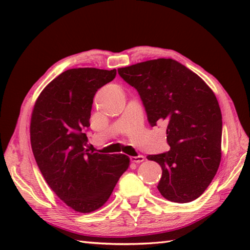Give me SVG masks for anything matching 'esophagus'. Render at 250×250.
Segmentation results:
<instances>
[{
  "label": "esophagus",
  "mask_w": 250,
  "mask_h": 250,
  "mask_svg": "<svg viewBox=\"0 0 250 250\" xmlns=\"http://www.w3.org/2000/svg\"><path fill=\"white\" fill-rule=\"evenodd\" d=\"M130 160H131V162H133V163H141V162L144 161V157H143V156L131 157Z\"/></svg>",
  "instance_id": "obj_1"
}]
</instances>
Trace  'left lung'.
<instances>
[{"label":"left lung","mask_w":250,"mask_h":250,"mask_svg":"<svg viewBox=\"0 0 250 250\" xmlns=\"http://www.w3.org/2000/svg\"><path fill=\"white\" fill-rule=\"evenodd\" d=\"M142 99L151 126L167 125V152L149 155L162 168L158 190L175 203L198 199L221 160L222 116L216 95L195 73L173 59L118 68Z\"/></svg>","instance_id":"obj_1"}]
</instances>
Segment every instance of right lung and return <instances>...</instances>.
Here are the masks:
<instances>
[{"instance_id":"add662e5","label":"right lung","mask_w":250,"mask_h":250,"mask_svg":"<svg viewBox=\"0 0 250 250\" xmlns=\"http://www.w3.org/2000/svg\"><path fill=\"white\" fill-rule=\"evenodd\" d=\"M116 74L94 67L63 72L41 92L32 111L30 136L37 167L58 198L78 213L103 206L130 166L125 155L84 148L94 94Z\"/></svg>"}]
</instances>
